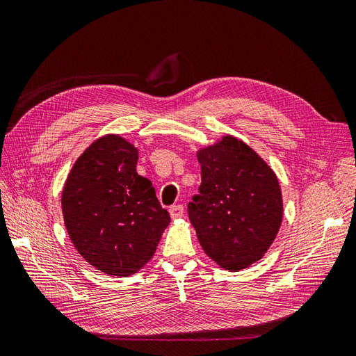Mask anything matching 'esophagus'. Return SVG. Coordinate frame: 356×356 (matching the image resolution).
Here are the masks:
<instances>
[{"mask_svg": "<svg viewBox=\"0 0 356 356\" xmlns=\"http://www.w3.org/2000/svg\"><path fill=\"white\" fill-rule=\"evenodd\" d=\"M169 213L174 220L181 218L182 215H184V207H182V204H172V207L169 208Z\"/></svg>", "mask_w": 356, "mask_h": 356, "instance_id": "esophagus-1", "label": "esophagus"}]
</instances>
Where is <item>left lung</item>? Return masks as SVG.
<instances>
[{"mask_svg": "<svg viewBox=\"0 0 356 356\" xmlns=\"http://www.w3.org/2000/svg\"><path fill=\"white\" fill-rule=\"evenodd\" d=\"M199 195L188 202V218L203 251L227 270L258 261L282 222V195L275 172L251 147L224 136L199 149Z\"/></svg>", "mask_w": 356, "mask_h": 356, "instance_id": "1", "label": "left lung"}]
</instances>
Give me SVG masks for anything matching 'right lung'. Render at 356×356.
<instances>
[{
	"instance_id": "right-lung-1",
	"label": "right lung",
	"mask_w": 356,
	"mask_h": 356,
	"mask_svg": "<svg viewBox=\"0 0 356 356\" xmlns=\"http://www.w3.org/2000/svg\"><path fill=\"white\" fill-rule=\"evenodd\" d=\"M138 149L118 135L86 148L62 191V213L75 250L98 270L129 276L156 252L170 222L152 181L138 175Z\"/></svg>"
}]
</instances>
